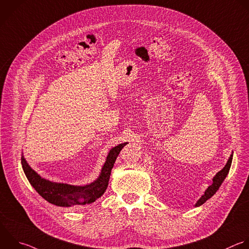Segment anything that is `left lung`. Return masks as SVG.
Instances as JSON below:
<instances>
[{
	"mask_svg": "<svg viewBox=\"0 0 249 249\" xmlns=\"http://www.w3.org/2000/svg\"><path fill=\"white\" fill-rule=\"evenodd\" d=\"M232 154L233 152L231 153L226 165L224 166V168L222 170H220L212 179L213 183L211 186H209L206 191L204 192V194L201 196V197L196 201V203L195 204L196 207H198L200 205H202L206 200H208L209 198H211L215 194L216 192L219 190V188L221 187L222 183L224 182V180L226 179L229 171H230V168H231V160H232Z\"/></svg>",
	"mask_w": 249,
	"mask_h": 249,
	"instance_id": "1",
	"label": "left lung"
}]
</instances>
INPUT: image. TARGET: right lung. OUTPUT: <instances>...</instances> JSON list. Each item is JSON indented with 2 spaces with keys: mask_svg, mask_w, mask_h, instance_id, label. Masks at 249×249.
Instances as JSON below:
<instances>
[{
  "mask_svg": "<svg viewBox=\"0 0 249 249\" xmlns=\"http://www.w3.org/2000/svg\"><path fill=\"white\" fill-rule=\"evenodd\" d=\"M128 142L120 143L112 147L107 156L99 177L88 185L75 186L66 183H57L42 178L34 171L22 153L21 164L26 178L36 192L48 202L60 207H73L91 204L100 198L108 186L111 169L120 150Z\"/></svg>",
  "mask_w": 249,
  "mask_h": 249,
  "instance_id": "obj_1",
  "label": "right lung"
}]
</instances>
